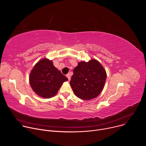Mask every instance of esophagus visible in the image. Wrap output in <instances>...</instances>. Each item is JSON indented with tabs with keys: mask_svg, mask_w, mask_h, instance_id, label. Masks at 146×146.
Masks as SVG:
<instances>
[{
	"mask_svg": "<svg viewBox=\"0 0 146 146\" xmlns=\"http://www.w3.org/2000/svg\"><path fill=\"white\" fill-rule=\"evenodd\" d=\"M66 76L68 77V80H70L71 77H70V74H67L66 75Z\"/></svg>",
	"mask_w": 146,
	"mask_h": 146,
	"instance_id": "obj_1",
	"label": "esophagus"
}]
</instances>
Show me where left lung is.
Returning <instances> with one entry per match:
<instances>
[{
    "mask_svg": "<svg viewBox=\"0 0 146 146\" xmlns=\"http://www.w3.org/2000/svg\"><path fill=\"white\" fill-rule=\"evenodd\" d=\"M106 80L105 70L98 60L92 59L88 62H79L73 70L70 84L78 98L90 100L100 94Z\"/></svg>",
    "mask_w": 146,
    "mask_h": 146,
    "instance_id": "obj_1",
    "label": "left lung"
}]
</instances>
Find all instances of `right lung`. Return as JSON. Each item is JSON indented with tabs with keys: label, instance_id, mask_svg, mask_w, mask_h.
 I'll return each instance as SVG.
<instances>
[{
	"label": "right lung",
	"instance_id": "1",
	"mask_svg": "<svg viewBox=\"0 0 146 146\" xmlns=\"http://www.w3.org/2000/svg\"><path fill=\"white\" fill-rule=\"evenodd\" d=\"M68 80L54 66L51 60L46 58L35 65L29 77L33 90L38 95L45 98L55 96L63 82Z\"/></svg>",
	"mask_w": 146,
	"mask_h": 146
}]
</instances>
